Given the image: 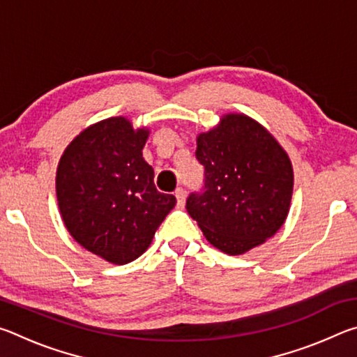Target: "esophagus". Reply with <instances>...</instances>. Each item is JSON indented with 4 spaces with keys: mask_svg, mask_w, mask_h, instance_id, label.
Masks as SVG:
<instances>
[{
    "mask_svg": "<svg viewBox=\"0 0 357 357\" xmlns=\"http://www.w3.org/2000/svg\"><path fill=\"white\" fill-rule=\"evenodd\" d=\"M174 195H176V202L179 206H184L185 203V190L183 189V187H178L176 192H174Z\"/></svg>",
    "mask_w": 357,
    "mask_h": 357,
    "instance_id": "esophagus-1",
    "label": "esophagus"
}]
</instances>
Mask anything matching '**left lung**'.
Here are the masks:
<instances>
[{"mask_svg":"<svg viewBox=\"0 0 357 357\" xmlns=\"http://www.w3.org/2000/svg\"><path fill=\"white\" fill-rule=\"evenodd\" d=\"M204 167L200 192L185 208L211 244L241 255L274 236L285 222L293 195V167L275 138L239 113L197 138Z\"/></svg>","mask_w":357,"mask_h":357,"instance_id":"left-lung-1","label":"left lung"}]
</instances>
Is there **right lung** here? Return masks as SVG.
Returning <instances> with one entry per match:
<instances>
[{"mask_svg":"<svg viewBox=\"0 0 357 357\" xmlns=\"http://www.w3.org/2000/svg\"><path fill=\"white\" fill-rule=\"evenodd\" d=\"M148 129L114 116L84 129L56 170L59 213L70 236L94 255L128 264L148 249L176 198L154 185L143 159Z\"/></svg>","mask_w":357,"mask_h":357,"instance_id":"obj_1","label":"right lung"}]
</instances>
